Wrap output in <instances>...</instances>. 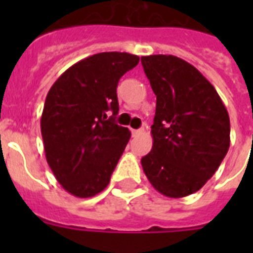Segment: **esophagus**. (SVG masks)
<instances>
[{"mask_svg": "<svg viewBox=\"0 0 253 253\" xmlns=\"http://www.w3.org/2000/svg\"><path fill=\"white\" fill-rule=\"evenodd\" d=\"M143 132H144V130H143V128H139V130H132V135H134V136L142 135Z\"/></svg>", "mask_w": 253, "mask_h": 253, "instance_id": "obj_1", "label": "esophagus"}]
</instances>
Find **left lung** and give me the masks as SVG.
<instances>
[{
	"label": "left lung",
	"mask_w": 253,
	"mask_h": 253,
	"mask_svg": "<svg viewBox=\"0 0 253 253\" xmlns=\"http://www.w3.org/2000/svg\"><path fill=\"white\" fill-rule=\"evenodd\" d=\"M156 94L152 150L143 170L159 193L181 198L200 190L230 147V117L215 87L188 61L173 55L142 57Z\"/></svg>",
	"instance_id": "left-lung-1"
}]
</instances>
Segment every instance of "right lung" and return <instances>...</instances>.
Masks as SVG:
<instances>
[{
	"label": "right lung",
	"mask_w": 253,
	"mask_h": 253,
	"mask_svg": "<svg viewBox=\"0 0 253 253\" xmlns=\"http://www.w3.org/2000/svg\"><path fill=\"white\" fill-rule=\"evenodd\" d=\"M139 63L127 52H101L69 67L49 89L41 118L44 154L64 190L79 198L110 182L131 132L114 122L119 79Z\"/></svg>",
	"instance_id": "obj_1"
}]
</instances>
